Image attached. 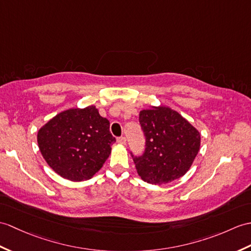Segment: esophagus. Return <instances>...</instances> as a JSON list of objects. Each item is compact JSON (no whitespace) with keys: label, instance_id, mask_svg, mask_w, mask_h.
Segmentation results:
<instances>
[{"label":"esophagus","instance_id":"esophagus-1","mask_svg":"<svg viewBox=\"0 0 251 251\" xmlns=\"http://www.w3.org/2000/svg\"><path fill=\"white\" fill-rule=\"evenodd\" d=\"M118 143L122 144V145H126V138L125 137H121L118 139Z\"/></svg>","mask_w":251,"mask_h":251}]
</instances>
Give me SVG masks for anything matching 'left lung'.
<instances>
[{
    "mask_svg": "<svg viewBox=\"0 0 251 251\" xmlns=\"http://www.w3.org/2000/svg\"><path fill=\"white\" fill-rule=\"evenodd\" d=\"M139 121L147 142L143 156L133 157L139 176L152 185L184 176L200 151V131L166 106H149Z\"/></svg>",
    "mask_w": 251,
    "mask_h": 251,
    "instance_id": "1",
    "label": "left lung"
}]
</instances>
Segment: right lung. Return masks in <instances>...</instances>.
Here are the masks:
<instances>
[{
    "label": "right lung",
    "instance_id": "right-lung-1",
    "mask_svg": "<svg viewBox=\"0 0 251 251\" xmlns=\"http://www.w3.org/2000/svg\"><path fill=\"white\" fill-rule=\"evenodd\" d=\"M110 122L91 104L57 113L37 131V143L48 166L72 182L90 179L111 154L115 138Z\"/></svg>",
    "mask_w": 251,
    "mask_h": 251
}]
</instances>
